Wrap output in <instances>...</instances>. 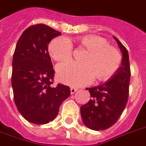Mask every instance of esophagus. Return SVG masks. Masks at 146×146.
Returning a JSON list of instances; mask_svg holds the SVG:
<instances>
[{
  "label": "esophagus",
  "mask_w": 146,
  "mask_h": 146,
  "mask_svg": "<svg viewBox=\"0 0 146 146\" xmlns=\"http://www.w3.org/2000/svg\"><path fill=\"white\" fill-rule=\"evenodd\" d=\"M77 89L75 88V87H72V88H70V92H71V94H73L74 93L76 92Z\"/></svg>",
  "instance_id": "34e87169"
}]
</instances>
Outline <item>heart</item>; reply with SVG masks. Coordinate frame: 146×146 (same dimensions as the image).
Here are the masks:
<instances>
[{
  "label": "heart",
  "instance_id": "1",
  "mask_svg": "<svg viewBox=\"0 0 146 146\" xmlns=\"http://www.w3.org/2000/svg\"><path fill=\"white\" fill-rule=\"evenodd\" d=\"M78 42L87 49L82 59L84 62L58 65L56 76L59 81L79 87L90 83L94 76L98 80H106L116 73L121 66V56L115 47L108 45L107 39L90 35L80 38ZM73 52V44L66 38H56L48 45L49 55L57 62L70 60Z\"/></svg>",
  "mask_w": 146,
  "mask_h": 146
}]
</instances>
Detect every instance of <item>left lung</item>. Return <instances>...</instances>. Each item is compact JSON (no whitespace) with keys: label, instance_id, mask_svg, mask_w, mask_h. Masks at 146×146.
Wrapping results in <instances>:
<instances>
[{"label":"left lung","instance_id":"obj_1","mask_svg":"<svg viewBox=\"0 0 146 146\" xmlns=\"http://www.w3.org/2000/svg\"><path fill=\"white\" fill-rule=\"evenodd\" d=\"M122 52L121 66L109 80L87 88L91 99L80 107L83 122L92 130H105L116 123L128 101L130 83V63L128 50L114 36Z\"/></svg>","mask_w":146,"mask_h":146}]
</instances>
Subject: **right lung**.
I'll list each match as a JSON object with an SVG mask.
<instances>
[{
    "label": "right lung",
    "mask_w": 146,
    "mask_h": 146,
    "mask_svg": "<svg viewBox=\"0 0 146 146\" xmlns=\"http://www.w3.org/2000/svg\"><path fill=\"white\" fill-rule=\"evenodd\" d=\"M61 32L43 24L29 27L19 38L12 61L14 100L28 121L44 125L55 119L61 104L70 95V87H53L55 70L48 44Z\"/></svg>",
    "instance_id": "right-lung-1"
}]
</instances>
